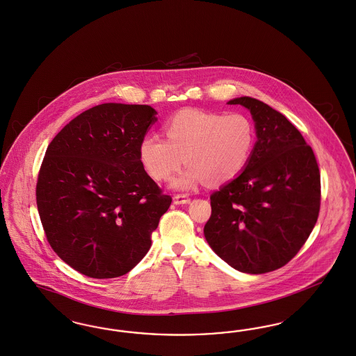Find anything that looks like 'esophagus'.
<instances>
[{"mask_svg":"<svg viewBox=\"0 0 356 356\" xmlns=\"http://www.w3.org/2000/svg\"><path fill=\"white\" fill-rule=\"evenodd\" d=\"M191 201V199L186 196V195H175L173 196V202L176 205H183V204H188Z\"/></svg>","mask_w":356,"mask_h":356,"instance_id":"34e87169","label":"esophagus"}]
</instances>
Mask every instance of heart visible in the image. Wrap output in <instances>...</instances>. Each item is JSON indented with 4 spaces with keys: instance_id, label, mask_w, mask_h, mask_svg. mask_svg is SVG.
I'll list each match as a JSON object with an SVG mask.
<instances>
[{
    "instance_id": "obj_1",
    "label": "heart",
    "mask_w": 356,
    "mask_h": 356,
    "mask_svg": "<svg viewBox=\"0 0 356 356\" xmlns=\"http://www.w3.org/2000/svg\"><path fill=\"white\" fill-rule=\"evenodd\" d=\"M167 140L145 136L139 155L143 167L156 181H165L185 163L191 165L173 185L189 189L205 183H227L241 173L252 155L256 129L240 113L220 114L185 108L164 124Z\"/></svg>"
}]
</instances>
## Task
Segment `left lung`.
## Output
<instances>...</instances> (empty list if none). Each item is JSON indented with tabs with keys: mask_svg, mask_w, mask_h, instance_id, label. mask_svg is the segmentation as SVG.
I'll return each mask as SVG.
<instances>
[{
	"mask_svg": "<svg viewBox=\"0 0 356 356\" xmlns=\"http://www.w3.org/2000/svg\"><path fill=\"white\" fill-rule=\"evenodd\" d=\"M256 123L245 170L211 196L204 236L236 270L264 274L284 266L309 238L321 208V173L312 147L284 115L241 97Z\"/></svg>",
	"mask_w": 356,
	"mask_h": 356,
	"instance_id": "left-lung-1",
	"label": "left lung"
}]
</instances>
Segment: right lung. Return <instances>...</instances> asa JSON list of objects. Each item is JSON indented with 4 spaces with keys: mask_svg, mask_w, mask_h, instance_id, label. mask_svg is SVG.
I'll list each match as a JSON object with an SVG mask.
<instances>
[{
    "mask_svg": "<svg viewBox=\"0 0 356 356\" xmlns=\"http://www.w3.org/2000/svg\"><path fill=\"white\" fill-rule=\"evenodd\" d=\"M156 111L103 103L74 118L49 144L37 180V207L58 257L87 277L134 269L172 197L144 171L139 147Z\"/></svg>",
    "mask_w": 356,
    "mask_h": 356,
    "instance_id": "1",
    "label": "right lung"
}]
</instances>
